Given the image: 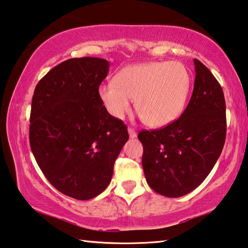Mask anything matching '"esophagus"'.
<instances>
[{
    "label": "esophagus",
    "mask_w": 248,
    "mask_h": 248,
    "mask_svg": "<svg viewBox=\"0 0 248 248\" xmlns=\"http://www.w3.org/2000/svg\"><path fill=\"white\" fill-rule=\"evenodd\" d=\"M128 134H129V137H131V138L137 137L136 131H135V129H134V128H132V127H128Z\"/></svg>",
    "instance_id": "obj_1"
}]
</instances>
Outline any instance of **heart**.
Returning a JSON list of instances; mask_svg holds the SVG:
<instances>
[{"label": "heart", "mask_w": 248, "mask_h": 248, "mask_svg": "<svg viewBox=\"0 0 248 248\" xmlns=\"http://www.w3.org/2000/svg\"><path fill=\"white\" fill-rule=\"evenodd\" d=\"M192 87V75L183 63L147 62L129 65L116 74L114 82L99 88L100 99L115 119H123L131 100L144 123L162 127L182 115Z\"/></svg>", "instance_id": "b5f03b06"}]
</instances>
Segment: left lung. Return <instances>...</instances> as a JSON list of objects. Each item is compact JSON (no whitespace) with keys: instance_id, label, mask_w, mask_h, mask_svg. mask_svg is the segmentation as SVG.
I'll return each instance as SVG.
<instances>
[{"instance_id":"left-lung-1","label":"left lung","mask_w":248,"mask_h":248,"mask_svg":"<svg viewBox=\"0 0 248 248\" xmlns=\"http://www.w3.org/2000/svg\"><path fill=\"white\" fill-rule=\"evenodd\" d=\"M193 94L179 119L160 129L141 131L142 168L148 185L166 197H181L201 185L223 149L225 100L212 73L194 60Z\"/></svg>"}]
</instances>
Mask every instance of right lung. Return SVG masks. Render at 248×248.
Masks as SVG:
<instances>
[{
    "instance_id": "add662e5",
    "label": "right lung",
    "mask_w": 248,
    "mask_h": 248,
    "mask_svg": "<svg viewBox=\"0 0 248 248\" xmlns=\"http://www.w3.org/2000/svg\"><path fill=\"white\" fill-rule=\"evenodd\" d=\"M108 62L75 58L42 77L31 101L29 142L46 180L66 196L88 201L110 184L126 125L100 99Z\"/></svg>"
}]
</instances>
